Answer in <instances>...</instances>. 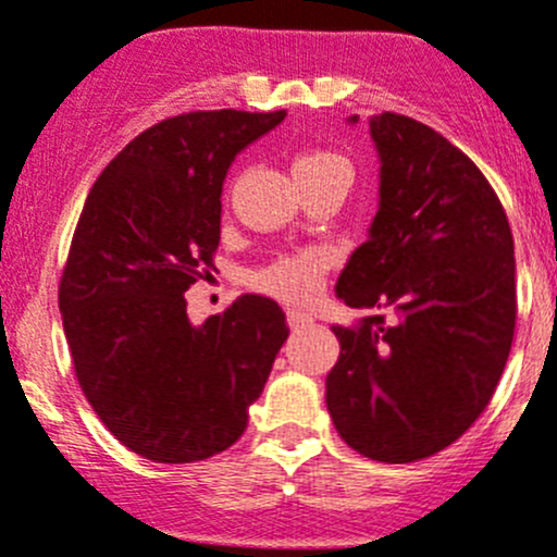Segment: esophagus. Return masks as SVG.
Segmentation results:
<instances>
[{"instance_id":"esophagus-1","label":"esophagus","mask_w":557,"mask_h":557,"mask_svg":"<svg viewBox=\"0 0 557 557\" xmlns=\"http://www.w3.org/2000/svg\"><path fill=\"white\" fill-rule=\"evenodd\" d=\"M286 324H289L292 330H306L308 324H313V317H308V313L295 311V308H292V311H286Z\"/></svg>"}]
</instances>
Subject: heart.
Returning <instances> with one entry per match:
<instances>
[{
    "mask_svg": "<svg viewBox=\"0 0 557 557\" xmlns=\"http://www.w3.org/2000/svg\"><path fill=\"white\" fill-rule=\"evenodd\" d=\"M292 175L295 181L330 178V175H346L349 178L351 168L341 153L333 151H302L292 162ZM327 260L319 251H297V255L278 257L268 268L255 273L257 289L278 297L286 302H306L319 292L324 278Z\"/></svg>",
    "mask_w": 557,
    "mask_h": 557,
    "instance_id": "heart-1",
    "label": "heart"
}]
</instances>
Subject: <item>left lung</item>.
<instances>
[{"instance_id": "left-lung-1", "label": "left lung", "mask_w": 557, "mask_h": 557, "mask_svg": "<svg viewBox=\"0 0 557 557\" xmlns=\"http://www.w3.org/2000/svg\"><path fill=\"white\" fill-rule=\"evenodd\" d=\"M349 115V124H357ZM379 211L335 295L393 311L333 324L327 411L355 453L414 463L442 453L493 398L515 335V240L476 164L431 126L368 119Z\"/></svg>"}]
</instances>
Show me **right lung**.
Segmentation results:
<instances>
[{
    "mask_svg": "<svg viewBox=\"0 0 557 557\" xmlns=\"http://www.w3.org/2000/svg\"><path fill=\"white\" fill-rule=\"evenodd\" d=\"M276 113L197 110L140 132L91 186L59 284L75 376L124 447L195 463L233 447L289 335L271 297L191 324L184 292L211 276L222 186Z\"/></svg>",
    "mask_w": 557,
    "mask_h": 557,
    "instance_id": "obj_1",
    "label": "right lung"
}]
</instances>
